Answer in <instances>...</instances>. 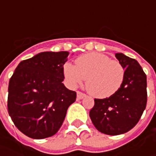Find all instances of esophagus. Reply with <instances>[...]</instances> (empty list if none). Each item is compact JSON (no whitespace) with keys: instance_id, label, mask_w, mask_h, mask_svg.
<instances>
[{"instance_id":"esophagus-1","label":"esophagus","mask_w":156,"mask_h":156,"mask_svg":"<svg viewBox=\"0 0 156 156\" xmlns=\"http://www.w3.org/2000/svg\"><path fill=\"white\" fill-rule=\"evenodd\" d=\"M84 97H86V94L83 93H81V92H77V100H81L83 99Z\"/></svg>"}]
</instances>
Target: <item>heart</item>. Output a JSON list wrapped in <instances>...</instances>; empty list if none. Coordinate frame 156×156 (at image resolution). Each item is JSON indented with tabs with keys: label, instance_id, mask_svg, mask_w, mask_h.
Instances as JSON below:
<instances>
[{
	"label": "heart",
	"instance_id": "b5f03b06",
	"mask_svg": "<svg viewBox=\"0 0 156 156\" xmlns=\"http://www.w3.org/2000/svg\"><path fill=\"white\" fill-rule=\"evenodd\" d=\"M63 75L69 87H78L86 79V87L92 95L108 98L122 87L125 69L119 61L111 60L101 53L92 52L78 57L75 66L65 63Z\"/></svg>",
	"mask_w": 156,
	"mask_h": 156
}]
</instances>
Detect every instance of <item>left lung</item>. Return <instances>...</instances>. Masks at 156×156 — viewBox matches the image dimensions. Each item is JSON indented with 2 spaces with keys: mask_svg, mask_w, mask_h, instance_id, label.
<instances>
[{
  "mask_svg": "<svg viewBox=\"0 0 156 156\" xmlns=\"http://www.w3.org/2000/svg\"><path fill=\"white\" fill-rule=\"evenodd\" d=\"M116 59L125 69L122 87L105 99H94L89 112L94 126L101 133L117 135L127 133L139 122L147 105V76L138 62L122 53Z\"/></svg>",
  "mask_w": 156,
  "mask_h": 156,
  "instance_id": "obj_1",
  "label": "left lung"
}]
</instances>
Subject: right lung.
<instances>
[{
	"instance_id": "1",
	"label": "right lung",
	"mask_w": 156,
	"mask_h": 156,
	"mask_svg": "<svg viewBox=\"0 0 156 156\" xmlns=\"http://www.w3.org/2000/svg\"><path fill=\"white\" fill-rule=\"evenodd\" d=\"M69 53L41 52L19 63L9 80L8 110L21 132L33 139L55 135L76 93L62 83Z\"/></svg>"
}]
</instances>
